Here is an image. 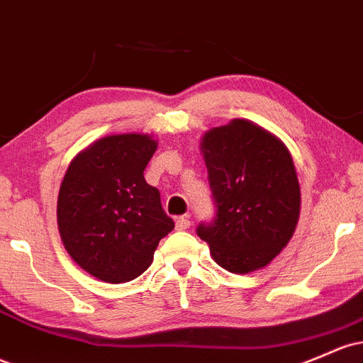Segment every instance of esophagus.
Instances as JSON below:
<instances>
[{"mask_svg":"<svg viewBox=\"0 0 363 363\" xmlns=\"http://www.w3.org/2000/svg\"><path fill=\"white\" fill-rule=\"evenodd\" d=\"M189 225H191V220H189L188 215H182V217L175 218V229H177V230L189 229Z\"/></svg>","mask_w":363,"mask_h":363,"instance_id":"obj_1","label":"esophagus"}]
</instances>
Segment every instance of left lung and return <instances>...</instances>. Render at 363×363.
<instances>
[{
  "label": "left lung",
  "instance_id": "1",
  "mask_svg": "<svg viewBox=\"0 0 363 363\" xmlns=\"http://www.w3.org/2000/svg\"><path fill=\"white\" fill-rule=\"evenodd\" d=\"M215 217L198 225L222 269L248 274L274 260L300 217V184L284 143L246 118L206 130L201 139Z\"/></svg>",
  "mask_w": 363,
  "mask_h": 363
}]
</instances>
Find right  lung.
Returning a JSON list of instances; mask_svg holds the SVG:
<instances>
[{
	"label": "right lung",
	"instance_id": "add662e5",
	"mask_svg": "<svg viewBox=\"0 0 363 363\" xmlns=\"http://www.w3.org/2000/svg\"><path fill=\"white\" fill-rule=\"evenodd\" d=\"M158 143L148 134H113L70 162L58 193L60 238L72 260L99 281H133L174 229L160 191L145 181Z\"/></svg>",
	"mask_w": 363,
	"mask_h": 363
}]
</instances>
